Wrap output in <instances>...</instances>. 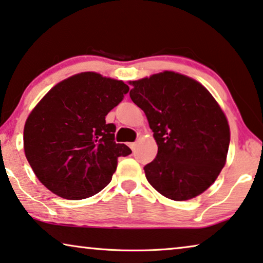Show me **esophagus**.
I'll use <instances>...</instances> for the list:
<instances>
[{
	"instance_id": "esophagus-1",
	"label": "esophagus",
	"mask_w": 263,
	"mask_h": 263,
	"mask_svg": "<svg viewBox=\"0 0 263 263\" xmlns=\"http://www.w3.org/2000/svg\"><path fill=\"white\" fill-rule=\"evenodd\" d=\"M136 145H137V143L135 142V143H130V147L132 148V150L133 151H135L136 150Z\"/></svg>"
}]
</instances>
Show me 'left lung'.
<instances>
[{"mask_svg":"<svg viewBox=\"0 0 263 263\" xmlns=\"http://www.w3.org/2000/svg\"><path fill=\"white\" fill-rule=\"evenodd\" d=\"M132 86L131 99L158 145L156 158L144 166L148 183L174 201L201 195L226 164L230 131L224 113L205 87L182 74L163 72Z\"/></svg>","mask_w":263,"mask_h":263,"instance_id":"8db88e82","label":"left lung"}]
</instances>
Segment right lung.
Returning <instances> with one entry per match:
<instances>
[{"mask_svg":"<svg viewBox=\"0 0 263 263\" xmlns=\"http://www.w3.org/2000/svg\"><path fill=\"white\" fill-rule=\"evenodd\" d=\"M128 86L85 72L59 82L26 121L25 154L47 189L66 199L91 197L111 182L118 157L130 147L115 142L116 125L107 124Z\"/></svg>","mask_w":263,"mask_h":263,"instance_id":"obj_1","label":"right lung"}]
</instances>
